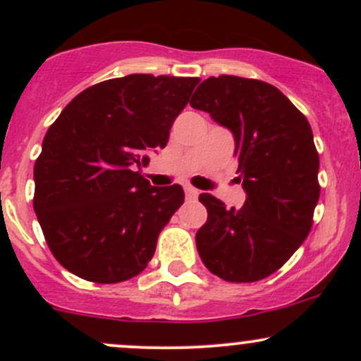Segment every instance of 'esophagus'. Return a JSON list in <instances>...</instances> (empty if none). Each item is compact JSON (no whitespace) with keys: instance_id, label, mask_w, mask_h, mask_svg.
Here are the masks:
<instances>
[{"instance_id":"34e87169","label":"esophagus","mask_w":361,"mask_h":361,"mask_svg":"<svg viewBox=\"0 0 361 361\" xmlns=\"http://www.w3.org/2000/svg\"><path fill=\"white\" fill-rule=\"evenodd\" d=\"M185 193H186V198H190V200H195V198L198 197V190L193 188V186H185Z\"/></svg>"}]
</instances>
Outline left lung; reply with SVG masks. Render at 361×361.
<instances>
[{"label":"left lung","mask_w":361,"mask_h":361,"mask_svg":"<svg viewBox=\"0 0 361 361\" xmlns=\"http://www.w3.org/2000/svg\"><path fill=\"white\" fill-rule=\"evenodd\" d=\"M190 105L233 132L239 181L246 190L241 209H226L210 193L198 197L209 212L195 238L198 255L226 281L267 279L299 250L312 227L321 195L312 128L279 88L250 78H209Z\"/></svg>","instance_id":"8db88e82"}]
</instances>
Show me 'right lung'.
<instances>
[{"instance_id": "right-lung-1", "label": "right lung", "mask_w": 361, "mask_h": 361, "mask_svg": "<svg viewBox=\"0 0 361 361\" xmlns=\"http://www.w3.org/2000/svg\"><path fill=\"white\" fill-rule=\"evenodd\" d=\"M198 78L128 74L81 91L49 127L34 168V210L49 250L73 275L118 283L154 256L185 200L135 169L168 144Z\"/></svg>"}]
</instances>
